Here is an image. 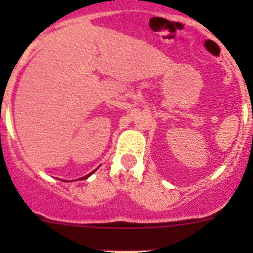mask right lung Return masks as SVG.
Here are the masks:
<instances>
[{
    "label": "right lung",
    "mask_w": 253,
    "mask_h": 253,
    "mask_svg": "<svg viewBox=\"0 0 253 253\" xmlns=\"http://www.w3.org/2000/svg\"><path fill=\"white\" fill-rule=\"evenodd\" d=\"M91 173H92V172H91ZM91 173H90V175H91ZM90 175H87V176H84V177H82V178H81V180H84V178H87V177H88V176H90Z\"/></svg>",
    "instance_id": "1"
}]
</instances>
